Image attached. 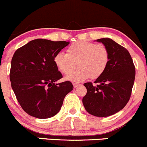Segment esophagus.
<instances>
[{
	"label": "esophagus",
	"mask_w": 147,
	"mask_h": 147,
	"mask_svg": "<svg viewBox=\"0 0 147 147\" xmlns=\"http://www.w3.org/2000/svg\"><path fill=\"white\" fill-rule=\"evenodd\" d=\"M72 84H73V87H75V88H76L77 87H78V86L80 85V84H78V83H75V82H74Z\"/></svg>",
	"instance_id": "esophagus-1"
}]
</instances>
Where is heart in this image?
Segmentation results:
<instances>
[{"mask_svg":"<svg viewBox=\"0 0 147 147\" xmlns=\"http://www.w3.org/2000/svg\"><path fill=\"white\" fill-rule=\"evenodd\" d=\"M109 60V53L106 46L87 41L74 42L67 47V54L58 53L54 57L55 65L63 74L71 71L77 63L79 68L65 78L73 82H82L90 77L98 78L106 69Z\"/></svg>","mask_w":147,"mask_h":147,"instance_id":"1","label":"heart"}]
</instances>
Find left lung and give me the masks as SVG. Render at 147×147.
I'll return each instance as SVG.
<instances>
[{"mask_svg": "<svg viewBox=\"0 0 147 147\" xmlns=\"http://www.w3.org/2000/svg\"><path fill=\"white\" fill-rule=\"evenodd\" d=\"M107 47L109 60L94 86L84 83L87 94L82 103L89 114L100 117L115 115L123 109L131 96L135 78V67L128 50L110 38L97 40Z\"/></svg>", "mask_w": 147, "mask_h": 147, "instance_id": "left-lung-1", "label": "left lung"}]
</instances>
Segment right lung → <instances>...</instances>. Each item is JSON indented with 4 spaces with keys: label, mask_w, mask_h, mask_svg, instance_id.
I'll return each mask as SVG.
<instances>
[{
    "label": "right lung",
    "mask_w": 147,
    "mask_h": 147,
    "mask_svg": "<svg viewBox=\"0 0 147 147\" xmlns=\"http://www.w3.org/2000/svg\"><path fill=\"white\" fill-rule=\"evenodd\" d=\"M69 43L36 39L15 52L10 72L11 87L21 107L30 116H55L65 96L73 90L69 81L56 83L63 75L54 63L55 55Z\"/></svg>",
    "instance_id": "obj_1"
}]
</instances>
